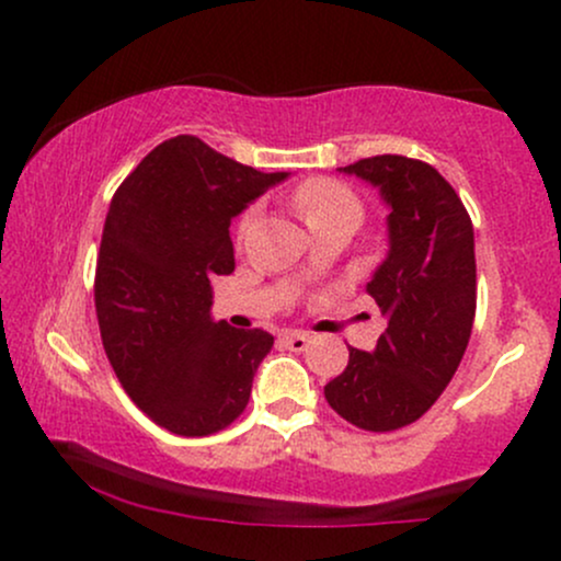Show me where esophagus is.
Segmentation results:
<instances>
[{"mask_svg": "<svg viewBox=\"0 0 561 561\" xmlns=\"http://www.w3.org/2000/svg\"><path fill=\"white\" fill-rule=\"evenodd\" d=\"M279 343L289 347V351H306L308 343H311V337H308L306 332H285L279 337Z\"/></svg>", "mask_w": 561, "mask_h": 561, "instance_id": "1", "label": "esophagus"}]
</instances>
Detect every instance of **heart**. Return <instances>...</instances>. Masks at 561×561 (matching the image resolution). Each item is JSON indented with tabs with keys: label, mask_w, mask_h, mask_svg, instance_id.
<instances>
[{
	"label": "heart",
	"mask_w": 561,
	"mask_h": 561,
	"mask_svg": "<svg viewBox=\"0 0 561 561\" xmlns=\"http://www.w3.org/2000/svg\"><path fill=\"white\" fill-rule=\"evenodd\" d=\"M293 205L295 210L306 218V224L311 229H319L332 221L358 224L364 216L362 197H358L347 184L330 176L308 179V182L295 186ZM255 216H259V210L250 205V208H244L240 218H237V227H234L237 242H242L244 237L250 234V229H253L255 224Z\"/></svg>",
	"instance_id": "1"
}]
</instances>
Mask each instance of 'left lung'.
I'll use <instances>...</instances> for the list:
<instances>
[{"label":"left lung","mask_w":561,"mask_h":561,"mask_svg":"<svg viewBox=\"0 0 561 561\" xmlns=\"http://www.w3.org/2000/svg\"><path fill=\"white\" fill-rule=\"evenodd\" d=\"M340 171L379 186L390 205V253L366 285L388 330L371 353L347 347L324 398L358 430L392 433L427 414L467 351L478 308L472 218L424 160L375 156Z\"/></svg>","instance_id":"left-lung-1"}]
</instances>
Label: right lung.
<instances>
[{
	"label": "right lung",
	"mask_w": 561,
	"mask_h": 561,
	"mask_svg": "<svg viewBox=\"0 0 561 561\" xmlns=\"http://www.w3.org/2000/svg\"><path fill=\"white\" fill-rule=\"evenodd\" d=\"M282 179L182 134L111 199L94 274L102 345L128 398L173 435L229 427L272 351L268 332L210 319V279L234 272L231 218Z\"/></svg>",
	"instance_id": "obj_1"
}]
</instances>
